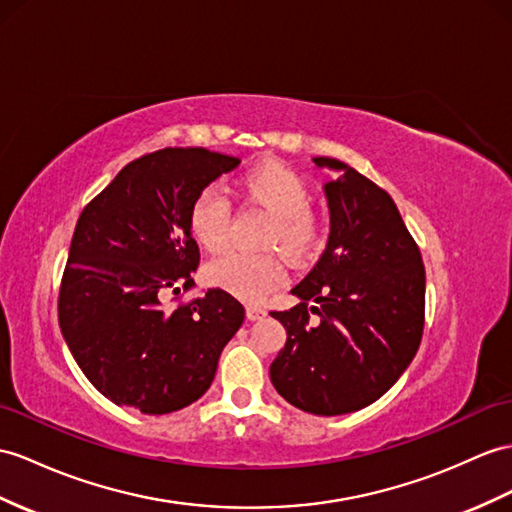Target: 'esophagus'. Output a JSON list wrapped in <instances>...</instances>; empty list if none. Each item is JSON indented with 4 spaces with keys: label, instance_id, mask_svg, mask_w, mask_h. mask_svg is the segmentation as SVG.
<instances>
[{
    "label": "esophagus",
    "instance_id": "obj_1",
    "mask_svg": "<svg viewBox=\"0 0 512 512\" xmlns=\"http://www.w3.org/2000/svg\"><path fill=\"white\" fill-rule=\"evenodd\" d=\"M265 317H267V310L265 308H260L256 304H249L247 306V319L249 321H260V319H265Z\"/></svg>",
    "mask_w": 512,
    "mask_h": 512
}]
</instances>
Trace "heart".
<instances>
[{"mask_svg":"<svg viewBox=\"0 0 512 512\" xmlns=\"http://www.w3.org/2000/svg\"><path fill=\"white\" fill-rule=\"evenodd\" d=\"M243 199L263 206L273 215L265 243L280 245L291 258H304L319 241V221L310 204V189L297 171L278 160H263L243 171L234 182ZM230 204L213 189L199 193L189 210V230L206 252H219L228 239ZM204 278L215 289L228 291L245 302H256L284 282L286 271L273 254L228 252L210 260Z\"/></svg>","mask_w":512,"mask_h":512,"instance_id":"obj_1","label":"heart"}]
</instances>
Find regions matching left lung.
Here are the masks:
<instances>
[{"instance_id": "1", "label": "left lung", "mask_w": 512, "mask_h": 512, "mask_svg": "<svg viewBox=\"0 0 512 512\" xmlns=\"http://www.w3.org/2000/svg\"><path fill=\"white\" fill-rule=\"evenodd\" d=\"M323 184L330 208L326 252L273 310L286 343L269 367L276 391L306 413H354L382 397L415 358L426 310V269L391 195L345 162ZM320 317L310 322L309 313Z\"/></svg>"}]
</instances>
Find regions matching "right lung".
I'll use <instances>...</instances> for the list:
<instances>
[{
	"label": "right lung",
	"instance_id": "obj_1",
	"mask_svg": "<svg viewBox=\"0 0 512 512\" xmlns=\"http://www.w3.org/2000/svg\"><path fill=\"white\" fill-rule=\"evenodd\" d=\"M239 158L165 147L132 160L82 210L58 295L69 350L117 406L167 415L199 400L245 308L221 291L165 310L162 295L191 289L199 247L193 199Z\"/></svg>",
	"mask_w": 512,
	"mask_h": 512
}]
</instances>
